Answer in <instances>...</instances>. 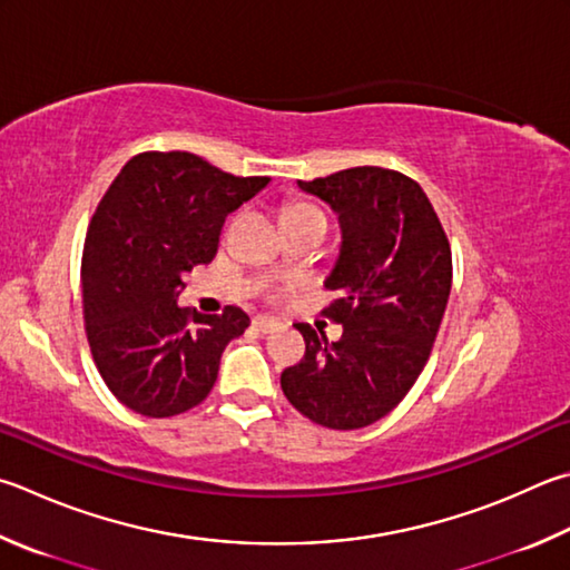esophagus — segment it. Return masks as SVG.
I'll return each instance as SVG.
<instances>
[{
  "label": "esophagus",
  "mask_w": 570,
  "mask_h": 570,
  "mask_svg": "<svg viewBox=\"0 0 570 570\" xmlns=\"http://www.w3.org/2000/svg\"><path fill=\"white\" fill-rule=\"evenodd\" d=\"M252 326L258 331V334H274V331L282 328V324H278V321L266 318V316H256L252 321Z\"/></svg>",
  "instance_id": "obj_1"
}]
</instances>
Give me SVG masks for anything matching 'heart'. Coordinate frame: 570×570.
I'll return each mask as SVG.
<instances>
[{
  "label": "heart",
  "instance_id": "1",
  "mask_svg": "<svg viewBox=\"0 0 570 570\" xmlns=\"http://www.w3.org/2000/svg\"><path fill=\"white\" fill-rule=\"evenodd\" d=\"M294 216H324V214H321V209H316L314 204H294L286 209L284 219H294Z\"/></svg>",
  "mask_w": 570,
  "mask_h": 570
}]
</instances>
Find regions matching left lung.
<instances>
[{"label":"left lung","mask_w":570,"mask_h":570,"mask_svg":"<svg viewBox=\"0 0 570 570\" xmlns=\"http://www.w3.org/2000/svg\"><path fill=\"white\" fill-rule=\"evenodd\" d=\"M298 189L338 216L341 249L324 284L338 298L324 316L344 336L296 324L306 354L282 389L318 426L364 429L396 409L426 366L451 294V246L429 196L399 171L354 167Z\"/></svg>","instance_id":"left-lung-1"}]
</instances>
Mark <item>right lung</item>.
<instances>
[{"mask_svg": "<svg viewBox=\"0 0 570 570\" xmlns=\"http://www.w3.org/2000/svg\"><path fill=\"white\" fill-rule=\"evenodd\" d=\"M266 184L189 151H144L111 181L87 232L81 292L91 356L127 409L167 419L209 396L249 316L189 314L177 304L181 276L212 262L226 216Z\"/></svg>", "mask_w": 570, "mask_h": 570, "instance_id": "right-lung-1", "label": "right lung"}]
</instances>
